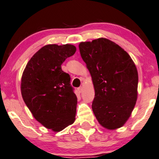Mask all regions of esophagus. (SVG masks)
Wrapping results in <instances>:
<instances>
[{
    "instance_id": "esophagus-1",
    "label": "esophagus",
    "mask_w": 159,
    "mask_h": 159,
    "mask_svg": "<svg viewBox=\"0 0 159 159\" xmlns=\"http://www.w3.org/2000/svg\"><path fill=\"white\" fill-rule=\"evenodd\" d=\"M82 90H83V88H82V87H80L79 88H78V90H79L80 93H82Z\"/></svg>"
}]
</instances>
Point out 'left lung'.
I'll return each instance as SVG.
<instances>
[{
  "label": "left lung",
  "instance_id": "obj_1",
  "mask_svg": "<svg viewBox=\"0 0 159 159\" xmlns=\"http://www.w3.org/2000/svg\"><path fill=\"white\" fill-rule=\"evenodd\" d=\"M79 48L94 86L92 110L98 122L108 130L123 126L137 100L134 62L122 47L105 38L82 42Z\"/></svg>",
  "mask_w": 159,
  "mask_h": 159
}]
</instances>
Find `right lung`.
<instances>
[{
  "mask_svg": "<svg viewBox=\"0 0 159 159\" xmlns=\"http://www.w3.org/2000/svg\"><path fill=\"white\" fill-rule=\"evenodd\" d=\"M72 44H47L28 62L21 78V94L34 118L59 132L75 121L77 98L69 75L61 65L75 54Z\"/></svg>",
  "mask_w": 159,
  "mask_h": 159,
  "instance_id": "add662e5",
  "label": "right lung"
}]
</instances>
